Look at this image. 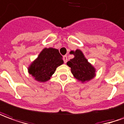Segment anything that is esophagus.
<instances>
[{"mask_svg":"<svg viewBox=\"0 0 124 124\" xmlns=\"http://www.w3.org/2000/svg\"><path fill=\"white\" fill-rule=\"evenodd\" d=\"M63 61H64V63H66L67 62V57L66 56V55H65V56H63Z\"/></svg>","mask_w":124,"mask_h":124,"instance_id":"34e87169","label":"esophagus"}]
</instances>
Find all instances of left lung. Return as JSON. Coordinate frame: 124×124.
Instances as JSON below:
<instances>
[{
    "instance_id": "8db88e82",
    "label": "left lung",
    "mask_w": 124,
    "mask_h": 124,
    "mask_svg": "<svg viewBox=\"0 0 124 124\" xmlns=\"http://www.w3.org/2000/svg\"><path fill=\"white\" fill-rule=\"evenodd\" d=\"M70 53L74 54V58L69 61L67 65L71 67V73L74 77L82 82L93 79L95 76V70L88 62L82 52L78 49L75 52L71 51Z\"/></svg>"
}]
</instances>
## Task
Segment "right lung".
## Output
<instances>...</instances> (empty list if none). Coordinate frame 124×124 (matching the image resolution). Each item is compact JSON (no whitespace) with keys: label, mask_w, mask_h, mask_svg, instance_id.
<instances>
[{"label":"right lung","mask_w":124,"mask_h":124,"mask_svg":"<svg viewBox=\"0 0 124 124\" xmlns=\"http://www.w3.org/2000/svg\"><path fill=\"white\" fill-rule=\"evenodd\" d=\"M63 63V57L58 49L44 48L29 67V73L39 82H46L51 78L57 67Z\"/></svg>","instance_id":"1"}]
</instances>
